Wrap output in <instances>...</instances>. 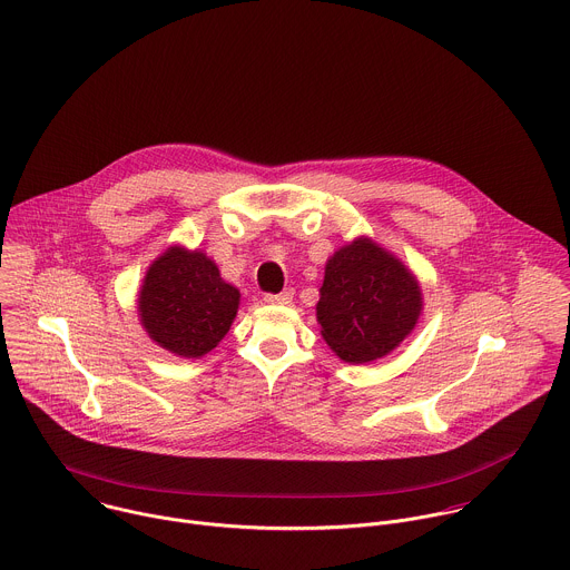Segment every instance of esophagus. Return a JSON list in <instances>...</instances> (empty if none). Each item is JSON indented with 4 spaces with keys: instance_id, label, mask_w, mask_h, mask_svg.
I'll return each instance as SVG.
<instances>
[{
    "instance_id": "34e87169",
    "label": "esophagus",
    "mask_w": 570,
    "mask_h": 570,
    "mask_svg": "<svg viewBox=\"0 0 570 570\" xmlns=\"http://www.w3.org/2000/svg\"><path fill=\"white\" fill-rule=\"evenodd\" d=\"M268 304H277V306H288L291 302H293V291L291 288H286V291H282V293H277V295H273V293H268L266 297H264Z\"/></svg>"
}]
</instances>
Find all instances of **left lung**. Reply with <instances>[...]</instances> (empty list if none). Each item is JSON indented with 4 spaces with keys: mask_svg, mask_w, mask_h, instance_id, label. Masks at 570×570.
Masks as SVG:
<instances>
[{
    "mask_svg": "<svg viewBox=\"0 0 570 570\" xmlns=\"http://www.w3.org/2000/svg\"><path fill=\"white\" fill-rule=\"evenodd\" d=\"M422 308L413 271L366 235L328 257L315 306L324 342L348 364L393 353L417 326Z\"/></svg>",
    "mask_w": 570,
    "mask_h": 570,
    "instance_id": "8db88e82",
    "label": "left lung"
}]
</instances>
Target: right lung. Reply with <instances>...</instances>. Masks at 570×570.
<instances>
[{
  "label": "right lung",
  "instance_id": "1",
  "mask_svg": "<svg viewBox=\"0 0 570 570\" xmlns=\"http://www.w3.org/2000/svg\"><path fill=\"white\" fill-rule=\"evenodd\" d=\"M239 297V288L224 282L206 253L173 244L148 266L137 293V315L157 346L197 360L230 331Z\"/></svg>",
  "mask_w": 570,
  "mask_h": 570
}]
</instances>
